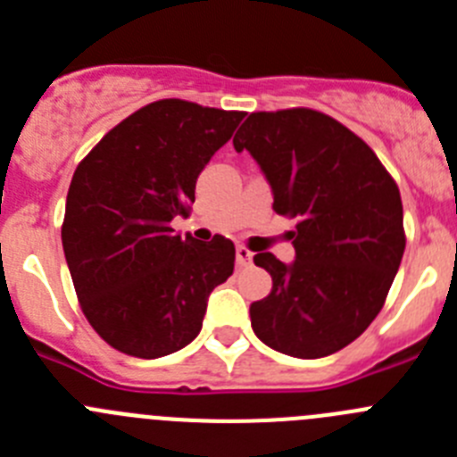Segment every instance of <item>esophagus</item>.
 <instances>
[{"label":"esophagus","instance_id":"1","mask_svg":"<svg viewBox=\"0 0 457 457\" xmlns=\"http://www.w3.org/2000/svg\"><path fill=\"white\" fill-rule=\"evenodd\" d=\"M236 261H237V265H240V268H247V265H252L253 253L249 252L247 247H237L236 249Z\"/></svg>","mask_w":457,"mask_h":457}]
</instances>
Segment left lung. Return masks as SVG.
Instances as JSON below:
<instances>
[{
    "label": "left lung",
    "instance_id": "8db88e82",
    "mask_svg": "<svg viewBox=\"0 0 457 457\" xmlns=\"http://www.w3.org/2000/svg\"><path fill=\"white\" fill-rule=\"evenodd\" d=\"M233 146L256 160L278 215L297 217L293 263L253 256L272 277L249 306L253 334L288 357L338 353L375 320L401 268V192L364 141L313 109L249 114Z\"/></svg>",
    "mask_w": 457,
    "mask_h": 457
}]
</instances>
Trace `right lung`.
I'll list each match as a JSON object with an SVG mask.
<instances>
[{"instance_id": "obj_1", "label": "right lung", "mask_w": 457, "mask_h": 457, "mask_svg": "<svg viewBox=\"0 0 457 457\" xmlns=\"http://www.w3.org/2000/svg\"><path fill=\"white\" fill-rule=\"evenodd\" d=\"M242 112L157 100L120 120L75 169L62 242L91 327L112 348L157 359L199 337L212 288L233 274L236 247L173 233L196 179Z\"/></svg>"}]
</instances>
